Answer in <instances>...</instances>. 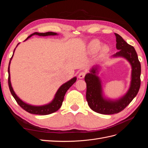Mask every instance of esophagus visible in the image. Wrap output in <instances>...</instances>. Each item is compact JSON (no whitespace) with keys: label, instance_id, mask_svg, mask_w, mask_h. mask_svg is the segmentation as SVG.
Listing matches in <instances>:
<instances>
[{"label":"esophagus","instance_id":"obj_1","mask_svg":"<svg viewBox=\"0 0 148 148\" xmlns=\"http://www.w3.org/2000/svg\"><path fill=\"white\" fill-rule=\"evenodd\" d=\"M85 75H86V72H85V71H81V72L79 73L78 77L80 79H82V78H83L84 77Z\"/></svg>","mask_w":148,"mask_h":148}]
</instances>
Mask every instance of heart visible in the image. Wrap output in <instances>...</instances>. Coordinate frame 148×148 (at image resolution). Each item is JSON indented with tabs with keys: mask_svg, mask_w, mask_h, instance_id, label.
<instances>
[{
	"mask_svg": "<svg viewBox=\"0 0 148 148\" xmlns=\"http://www.w3.org/2000/svg\"><path fill=\"white\" fill-rule=\"evenodd\" d=\"M90 47L94 52H96L100 48V43L97 40H93L90 44Z\"/></svg>",
	"mask_w": 148,
	"mask_h": 148,
	"instance_id": "1",
	"label": "heart"
}]
</instances>
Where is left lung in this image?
Here are the masks:
<instances>
[{
  "label": "left lung",
  "mask_w": 148,
  "mask_h": 148,
  "mask_svg": "<svg viewBox=\"0 0 148 148\" xmlns=\"http://www.w3.org/2000/svg\"><path fill=\"white\" fill-rule=\"evenodd\" d=\"M115 35L116 47L119 51L114 56L125 57L132 66L131 86L127 93L117 101L105 99L102 96L101 82L96 75V67L93 68L91 73L84 77L86 83V97L89 107L96 112L105 115L117 114L126 108L136 96L141 84V64L135 48L125 41L119 34L115 33Z\"/></svg>",
  "instance_id": "obj_1"
}]
</instances>
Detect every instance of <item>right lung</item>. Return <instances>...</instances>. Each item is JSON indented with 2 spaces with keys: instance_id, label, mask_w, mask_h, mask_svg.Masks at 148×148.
I'll use <instances>...</instances> for the list:
<instances>
[{
  "instance_id": "add662e5",
  "label": "right lung",
  "mask_w": 148,
  "mask_h": 148,
  "mask_svg": "<svg viewBox=\"0 0 148 148\" xmlns=\"http://www.w3.org/2000/svg\"><path fill=\"white\" fill-rule=\"evenodd\" d=\"M35 34L38 35V36H49V35H56L57 33H53V32H47V33L35 32L33 34H31L30 36H29L25 39V41L26 40H27L28 38H29L30 37L32 36ZM15 50V49H14V51ZM14 51H13V53H14ZM13 56V53L10 59L9 65H8V86H9L10 92L12 95L13 97H14V99H15L16 102L18 103V104L22 109H24L26 112H28L30 114H36V115H48V114H52L53 112H55L59 110L62 104V102H63L66 92L75 83V82L77 81V78L75 77L71 79H70L68 82H66L63 85H62V86L60 87V88L58 89V91L56 95L55 98L52 101V102L50 103V104L45 105V106H33L27 104L24 102L22 101L20 98L15 95V93L12 87L11 83H10V61L12 59Z\"/></svg>"
}]
</instances>
